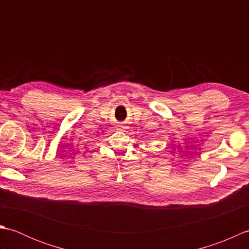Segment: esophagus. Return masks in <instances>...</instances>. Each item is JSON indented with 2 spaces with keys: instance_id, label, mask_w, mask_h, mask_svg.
<instances>
[{
  "instance_id": "obj_1",
  "label": "esophagus",
  "mask_w": 249,
  "mask_h": 249,
  "mask_svg": "<svg viewBox=\"0 0 249 249\" xmlns=\"http://www.w3.org/2000/svg\"><path fill=\"white\" fill-rule=\"evenodd\" d=\"M118 126H119L120 129H123V128H124V127H123V124H119Z\"/></svg>"
}]
</instances>
